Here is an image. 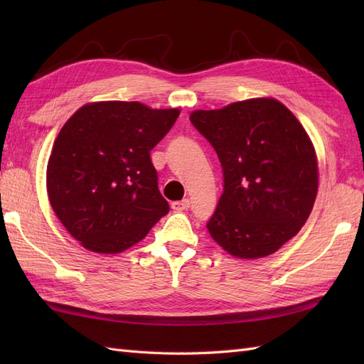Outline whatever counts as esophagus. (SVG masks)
<instances>
[{
  "mask_svg": "<svg viewBox=\"0 0 364 364\" xmlns=\"http://www.w3.org/2000/svg\"><path fill=\"white\" fill-rule=\"evenodd\" d=\"M171 208L174 209V211H186V209L190 208V200L188 199H183V200H179V202H173L171 203Z\"/></svg>",
  "mask_w": 364,
  "mask_h": 364,
  "instance_id": "34e87169",
  "label": "esophagus"
}]
</instances>
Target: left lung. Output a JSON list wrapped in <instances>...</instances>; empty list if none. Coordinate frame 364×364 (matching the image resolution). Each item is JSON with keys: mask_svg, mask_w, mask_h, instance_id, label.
<instances>
[{"mask_svg": "<svg viewBox=\"0 0 364 364\" xmlns=\"http://www.w3.org/2000/svg\"><path fill=\"white\" fill-rule=\"evenodd\" d=\"M190 121L223 168L209 234L237 258L277 252L299 232L316 200L317 159L305 129L274 98L194 111Z\"/></svg>", "mask_w": 364, "mask_h": 364, "instance_id": "left-lung-1", "label": "left lung"}]
</instances>
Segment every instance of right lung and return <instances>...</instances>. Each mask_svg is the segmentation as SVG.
Segmentation results:
<instances>
[{
  "label": "right lung",
  "mask_w": 364,
  "mask_h": 364,
  "mask_svg": "<svg viewBox=\"0 0 364 364\" xmlns=\"http://www.w3.org/2000/svg\"><path fill=\"white\" fill-rule=\"evenodd\" d=\"M179 114L138 102H98L60 129L47 167L48 199L83 247L123 252L168 214L150 151Z\"/></svg>",
  "instance_id": "obj_1"
}]
</instances>
